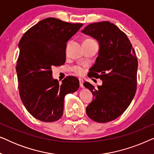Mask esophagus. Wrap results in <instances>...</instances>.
<instances>
[{"label":"esophagus","mask_w":154,"mask_h":154,"mask_svg":"<svg viewBox=\"0 0 154 154\" xmlns=\"http://www.w3.org/2000/svg\"><path fill=\"white\" fill-rule=\"evenodd\" d=\"M83 83H84L83 80L80 79H79V83H80V86H81V88H83Z\"/></svg>","instance_id":"obj_1"}]
</instances>
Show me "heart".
I'll use <instances>...</instances> for the list:
<instances>
[{
	"label": "heart",
	"mask_w": 154,
	"mask_h": 154,
	"mask_svg": "<svg viewBox=\"0 0 154 154\" xmlns=\"http://www.w3.org/2000/svg\"><path fill=\"white\" fill-rule=\"evenodd\" d=\"M93 41V40H91V39H87V40H85V41H84V42H87V41ZM75 73H78V74L81 75L82 73H83L84 69H83V68H82V67H81V66H75Z\"/></svg>",
	"instance_id": "obj_1"
}]
</instances>
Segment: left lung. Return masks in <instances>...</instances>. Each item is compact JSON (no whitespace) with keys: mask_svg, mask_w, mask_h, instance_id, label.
<instances>
[{"mask_svg":"<svg viewBox=\"0 0 154 154\" xmlns=\"http://www.w3.org/2000/svg\"><path fill=\"white\" fill-rule=\"evenodd\" d=\"M81 32L98 41V57L90 73V78L102 81L97 88L88 82L83 83L94 96L86 113L94 121L107 123L119 117L133 100L137 59L127 35L113 23H92Z\"/></svg>","mask_w":154,"mask_h":154,"instance_id":"1","label":"left lung"}]
</instances>
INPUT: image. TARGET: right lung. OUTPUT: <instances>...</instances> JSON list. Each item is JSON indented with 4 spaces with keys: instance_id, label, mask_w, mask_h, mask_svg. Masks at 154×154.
Masks as SVG:
<instances>
[{
    "instance_id": "right-lung-1",
    "label": "right lung",
    "mask_w": 154,
    "mask_h": 154,
    "mask_svg": "<svg viewBox=\"0 0 154 154\" xmlns=\"http://www.w3.org/2000/svg\"><path fill=\"white\" fill-rule=\"evenodd\" d=\"M83 25L48 17L29 29L19 43V92L26 110L38 120L60 119L64 97L79 89V81L74 76H67L59 83L52 78V67L64 64L67 41Z\"/></svg>"
}]
</instances>
